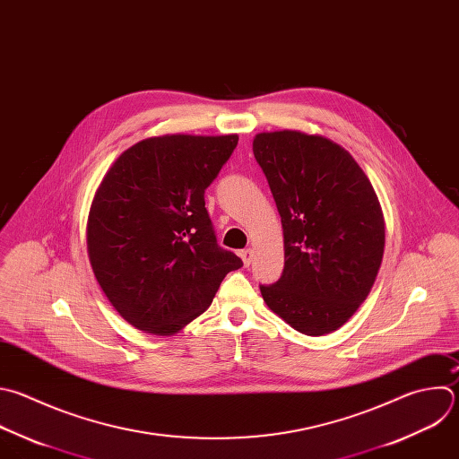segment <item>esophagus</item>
<instances>
[{"label": "esophagus", "instance_id": "esophagus-1", "mask_svg": "<svg viewBox=\"0 0 459 459\" xmlns=\"http://www.w3.org/2000/svg\"><path fill=\"white\" fill-rule=\"evenodd\" d=\"M239 255H241V259H243V264H245V266H250V263H252V259H254V250H252V248H245V250L239 252Z\"/></svg>", "mask_w": 459, "mask_h": 459}]
</instances>
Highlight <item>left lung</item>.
<instances>
[{
	"instance_id": "obj_1",
	"label": "left lung",
	"mask_w": 459,
	"mask_h": 459,
	"mask_svg": "<svg viewBox=\"0 0 459 459\" xmlns=\"http://www.w3.org/2000/svg\"><path fill=\"white\" fill-rule=\"evenodd\" d=\"M252 151L273 195L284 268L266 307L302 335L344 326L369 295L385 247L378 196L342 145L297 129L263 131Z\"/></svg>"
}]
</instances>
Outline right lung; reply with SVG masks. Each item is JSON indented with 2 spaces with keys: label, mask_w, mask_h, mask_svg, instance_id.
Wrapping results in <instances>:
<instances>
[{
  "label": "right lung",
  "mask_w": 459,
  "mask_h": 459,
  "mask_svg": "<svg viewBox=\"0 0 459 459\" xmlns=\"http://www.w3.org/2000/svg\"><path fill=\"white\" fill-rule=\"evenodd\" d=\"M238 134L149 136L113 162L86 223L95 279L118 316L151 335H175L209 307L243 261L218 247L205 189Z\"/></svg>",
  "instance_id": "obj_1"
}]
</instances>
